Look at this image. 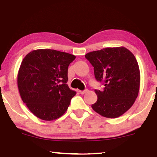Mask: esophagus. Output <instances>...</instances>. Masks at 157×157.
Returning <instances> with one entry per match:
<instances>
[{
    "label": "esophagus",
    "mask_w": 157,
    "mask_h": 157,
    "mask_svg": "<svg viewBox=\"0 0 157 157\" xmlns=\"http://www.w3.org/2000/svg\"><path fill=\"white\" fill-rule=\"evenodd\" d=\"M87 91H88V89H85V90H83V91H79V93H80L81 94H83Z\"/></svg>",
    "instance_id": "obj_1"
}]
</instances>
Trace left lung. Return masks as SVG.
Segmentation results:
<instances>
[{
    "mask_svg": "<svg viewBox=\"0 0 157 157\" xmlns=\"http://www.w3.org/2000/svg\"><path fill=\"white\" fill-rule=\"evenodd\" d=\"M85 57L94 66L96 80L104 84L102 91L95 90L98 98L92 109L110 119L123 115L134 104L140 87V71L134 55L120 46L91 51Z\"/></svg>",
    "mask_w": 157,
    "mask_h": 157,
    "instance_id": "left-lung-1",
    "label": "left lung"
}]
</instances>
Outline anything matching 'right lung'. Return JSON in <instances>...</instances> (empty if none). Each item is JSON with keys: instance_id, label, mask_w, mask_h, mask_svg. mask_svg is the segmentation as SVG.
<instances>
[{"instance_id": "right-lung-1", "label": "right lung", "mask_w": 157, "mask_h": 157, "mask_svg": "<svg viewBox=\"0 0 157 157\" xmlns=\"http://www.w3.org/2000/svg\"><path fill=\"white\" fill-rule=\"evenodd\" d=\"M74 55L51 49L33 50L24 57L18 73L21 97L31 113L44 121L63 116L76 95L66 84Z\"/></svg>"}]
</instances>
